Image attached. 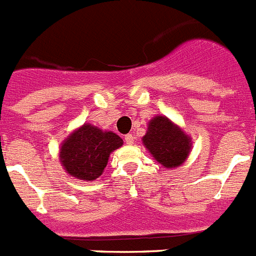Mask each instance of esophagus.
<instances>
[{"instance_id":"34e87169","label":"esophagus","mask_w":256,"mask_h":256,"mask_svg":"<svg viewBox=\"0 0 256 256\" xmlns=\"http://www.w3.org/2000/svg\"><path fill=\"white\" fill-rule=\"evenodd\" d=\"M124 141H126V144H133V142H134V137H133V134H126V137H124Z\"/></svg>"}]
</instances>
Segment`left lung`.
<instances>
[{
	"instance_id": "obj_1",
	"label": "left lung",
	"mask_w": 256,
	"mask_h": 256,
	"mask_svg": "<svg viewBox=\"0 0 256 256\" xmlns=\"http://www.w3.org/2000/svg\"><path fill=\"white\" fill-rule=\"evenodd\" d=\"M142 142L154 159L164 168L180 166L192 148L191 137L162 115H156L148 122V132Z\"/></svg>"
}]
</instances>
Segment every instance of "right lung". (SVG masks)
<instances>
[{"label":"right lung","instance_id":"add662e5","mask_svg":"<svg viewBox=\"0 0 256 256\" xmlns=\"http://www.w3.org/2000/svg\"><path fill=\"white\" fill-rule=\"evenodd\" d=\"M122 144L123 140L115 133L83 124L61 144L60 162L72 177L90 182L100 177L110 154Z\"/></svg>","mask_w":256,"mask_h":256}]
</instances>
